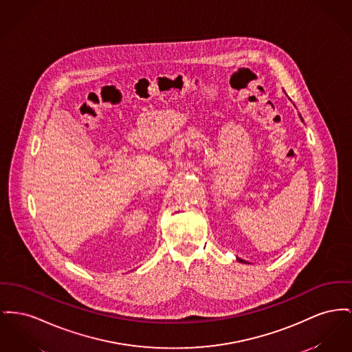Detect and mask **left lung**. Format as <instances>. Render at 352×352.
Listing matches in <instances>:
<instances>
[{"instance_id":"obj_1","label":"left lung","mask_w":352,"mask_h":352,"mask_svg":"<svg viewBox=\"0 0 352 352\" xmlns=\"http://www.w3.org/2000/svg\"><path fill=\"white\" fill-rule=\"evenodd\" d=\"M238 261H239V262H243V263H245V261H242V259H238Z\"/></svg>"}]
</instances>
